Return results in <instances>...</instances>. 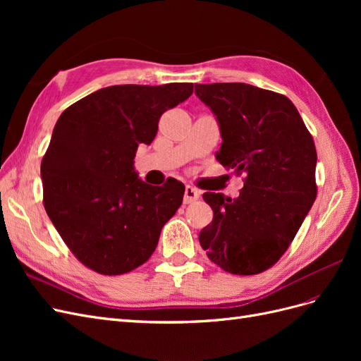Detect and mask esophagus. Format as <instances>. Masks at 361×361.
Here are the masks:
<instances>
[{
	"label": "esophagus",
	"instance_id": "obj_1",
	"mask_svg": "<svg viewBox=\"0 0 361 361\" xmlns=\"http://www.w3.org/2000/svg\"><path fill=\"white\" fill-rule=\"evenodd\" d=\"M199 197H200V191L190 187V185H188V187H185V192H183V203L185 204L199 200Z\"/></svg>",
	"mask_w": 361,
	"mask_h": 361
}]
</instances>
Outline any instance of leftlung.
Masks as SVG:
<instances>
[{
    "label": "left lung",
    "instance_id": "obj_1",
    "mask_svg": "<svg viewBox=\"0 0 361 361\" xmlns=\"http://www.w3.org/2000/svg\"><path fill=\"white\" fill-rule=\"evenodd\" d=\"M195 94L220 126L216 161L247 174L236 199L203 194L214 220L200 245L231 274H259L288 250L316 199L313 138L283 94L244 82L195 84Z\"/></svg>",
    "mask_w": 361,
    "mask_h": 361
}]
</instances>
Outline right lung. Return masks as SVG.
<instances>
[{"label":"right lung","mask_w":361,"mask_h":361,"mask_svg":"<svg viewBox=\"0 0 361 361\" xmlns=\"http://www.w3.org/2000/svg\"><path fill=\"white\" fill-rule=\"evenodd\" d=\"M191 82L99 89L64 110L42 159L43 204L80 262L125 274L154 253L182 204L183 183L152 187L138 178V146L150 145L162 113L187 101Z\"/></svg>","instance_id":"add662e5"}]
</instances>
